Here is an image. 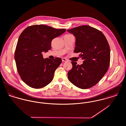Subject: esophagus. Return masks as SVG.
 Here are the masks:
<instances>
[{"label":"esophagus","instance_id":"esophagus-1","mask_svg":"<svg viewBox=\"0 0 126 126\" xmlns=\"http://www.w3.org/2000/svg\"><path fill=\"white\" fill-rule=\"evenodd\" d=\"M62 61H63V62H67V60L66 59L64 58H62Z\"/></svg>","mask_w":126,"mask_h":126}]
</instances>
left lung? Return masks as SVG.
<instances>
[{"label": "left lung", "instance_id": "1", "mask_svg": "<svg viewBox=\"0 0 126 126\" xmlns=\"http://www.w3.org/2000/svg\"><path fill=\"white\" fill-rule=\"evenodd\" d=\"M76 37L74 52L80 53L83 63L72 62L68 72L69 81L76 86L87 89L97 84L107 72L110 59V47L103 33L87 25L67 30Z\"/></svg>", "mask_w": 126, "mask_h": 126}]
</instances>
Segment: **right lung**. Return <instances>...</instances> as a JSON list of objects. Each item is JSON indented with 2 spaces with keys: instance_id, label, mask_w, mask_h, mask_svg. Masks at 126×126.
<instances>
[{
  "instance_id": "add662e5",
  "label": "right lung",
  "mask_w": 126,
  "mask_h": 126,
  "mask_svg": "<svg viewBox=\"0 0 126 126\" xmlns=\"http://www.w3.org/2000/svg\"><path fill=\"white\" fill-rule=\"evenodd\" d=\"M65 29H57L45 25H33L26 28L18 40L15 59L18 73L28 86L42 88L52 81L62 59H44L42 52L51 48V42L65 32Z\"/></svg>"
}]
</instances>
